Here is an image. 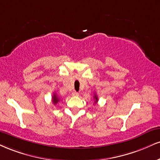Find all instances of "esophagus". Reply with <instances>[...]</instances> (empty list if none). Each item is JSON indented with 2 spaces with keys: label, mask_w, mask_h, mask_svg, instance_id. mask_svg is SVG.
<instances>
[{
  "label": "esophagus",
  "mask_w": 160,
  "mask_h": 160,
  "mask_svg": "<svg viewBox=\"0 0 160 160\" xmlns=\"http://www.w3.org/2000/svg\"><path fill=\"white\" fill-rule=\"evenodd\" d=\"M72 95L74 96V97H78V96H79V93H78V92H74L72 93Z\"/></svg>",
  "instance_id": "1"
}]
</instances>
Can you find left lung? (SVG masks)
Wrapping results in <instances>:
<instances>
[{
	"label": "left lung",
	"mask_w": 160,
	"mask_h": 160,
	"mask_svg": "<svg viewBox=\"0 0 160 160\" xmlns=\"http://www.w3.org/2000/svg\"><path fill=\"white\" fill-rule=\"evenodd\" d=\"M94 98H95V103H97L98 101V96L95 95V96H94Z\"/></svg>",
	"instance_id": "left-lung-1"
}]
</instances>
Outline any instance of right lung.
Masks as SVG:
<instances>
[{
  "instance_id": "1",
  "label": "right lung",
  "mask_w": 160,
  "mask_h": 160,
  "mask_svg": "<svg viewBox=\"0 0 160 160\" xmlns=\"http://www.w3.org/2000/svg\"><path fill=\"white\" fill-rule=\"evenodd\" d=\"M52 101H53V103H54V104H57V103H58L59 101V99L58 96H57V95H56L55 93L53 94V97H52Z\"/></svg>"
}]
</instances>
